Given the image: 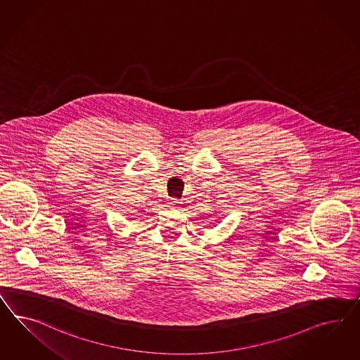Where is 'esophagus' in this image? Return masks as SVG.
Masks as SVG:
<instances>
[{
  "label": "esophagus",
  "mask_w": 360,
  "mask_h": 360,
  "mask_svg": "<svg viewBox=\"0 0 360 360\" xmlns=\"http://www.w3.org/2000/svg\"><path fill=\"white\" fill-rule=\"evenodd\" d=\"M167 203L170 205V207H174V208H178L179 205H181V202L179 200H176L174 198H170V199H167Z\"/></svg>",
  "instance_id": "obj_1"
}]
</instances>
